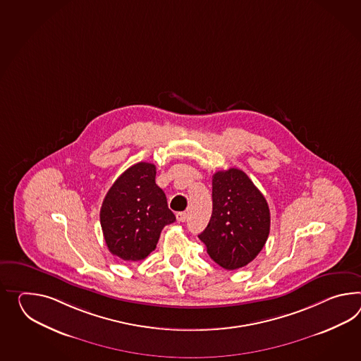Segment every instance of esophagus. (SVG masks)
Segmentation results:
<instances>
[{"label": "esophagus", "mask_w": 361, "mask_h": 361, "mask_svg": "<svg viewBox=\"0 0 361 361\" xmlns=\"http://www.w3.org/2000/svg\"><path fill=\"white\" fill-rule=\"evenodd\" d=\"M176 218L178 221H186L188 220V212H177Z\"/></svg>", "instance_id": "esophagus-1"}]
</instances>
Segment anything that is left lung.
<instances>
[{"mask_svg": "<svg viewBox=\"0 0 361 361\" xmlns=\"http://www.w3.org/2000/svg\"><path fill=\"white\" fill-rule=\"evenodd\" d=\"M269 232V204L245 172L214 173L212 219L198 235L212 261L226 270L244 267L262 250Z\"/></svg>", "mask_w": 361, "mask_h": 361, "instance_id": "left-lung-1", "label": "left lung"}]
</instances>
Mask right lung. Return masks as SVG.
Listing matches in <instances>:
<instances>
[{"label": "right lung", "mask_w": 361, "mask_h": 361, "mask_svg": "<svg viewBox=\"0 0 361 361\" xmlns=\"http://www.w3.org/2000/svg\"><path fill=\"white\" fill-rule=\"evenodd\" d=\"M155 176L154 164H134L116 180L102 204L106 246L123 261L145 259L157 247L161 229L176 220Z\"/></svg>", "instance_id": "1"}]
</instances>
